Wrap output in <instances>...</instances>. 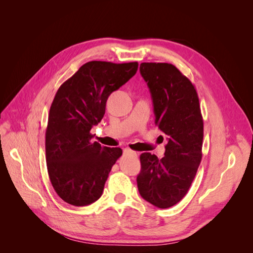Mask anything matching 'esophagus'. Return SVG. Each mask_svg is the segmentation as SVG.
<instances>
[{
    "instance_id": "1",
    "label": "esophagus",
    "mask_w": 253,
    "mask_h": 253,
    "mask_svg": "<svg viewBox=\"0 0 253 253\" xmlns=\"http://www.w3.org/2000/svg\"><path fill=\"white\" fill-rule=\"evenodd\" d=\"M124 152L126 153V154H127V155H132V156H137V153H136L135 151L131 150V149H128V148H126V149L124 150Z\"/></svg>"
}]
</instances>
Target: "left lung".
<instances>
[{
  "label": "left lung",
  "instance_id": "left-lung-1",
  "mask_svg": "<svg viewBox=\"0 0 253 253\" xmlns=\"http://www.w3.org/2000/svg\"><path fill=\"white\" fill-rule=\"evenodd\" d=\"M140 74L150 88L155 125L167 137L165 156L140 155L137 186L143 200L166 209L189 191L202 162L204 120L196 89L170 63L143 62Z\"/></svg>",
  "mask_w": 253,
  "mask_h": 253
}]
</instances>
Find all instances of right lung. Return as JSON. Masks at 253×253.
Listing matches in <instances>:
<instances>
[{"instance_id":"right-lung-1","label":"right lung","mask_w":253,"mask_h":253,"mask_svg":"<svg viewBox=\"0 0 253 253\" xmlns=\"http://www.w3.org/2000/svg\"><path fill=\"white\" fill-rule=\"evenodd\" d=\"M137 70L138 62L90 61L57 90L45 132V152L50 182L65 203L87 206L102 195L122 150L91 142L90 128L103 118L109 96Z\"/></svg>"}]
</instances>
